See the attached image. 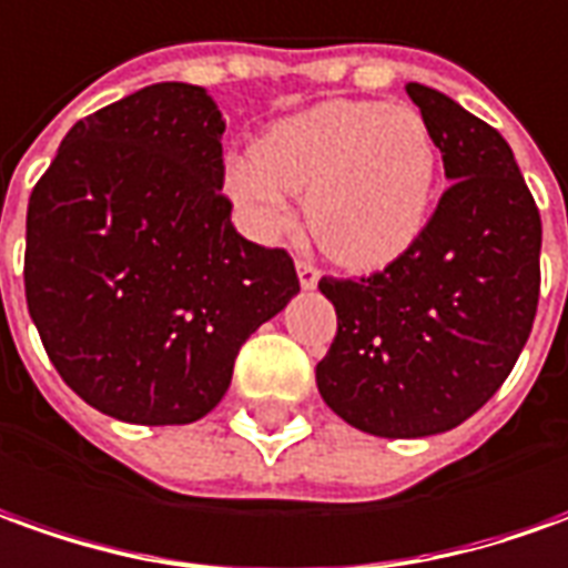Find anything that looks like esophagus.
<instances>
[{
	"mask_svg": "<svg viewBox=\"0 0 568 568\" xmlns=\"http://www.w3.org/2000/svg\"><path fill=\"white\" fill-rule=\"evenodd\" d=\"M296 275H300V287H303V291H312V287L318 284L322 272H318V265H312L308 260H300L296 262Z\"/></svg>",
	"mask_w": 568,
	"mask_h": 568,
	"instance_id": "obj_1",
	"label": "esophagus"
}]
</instances>
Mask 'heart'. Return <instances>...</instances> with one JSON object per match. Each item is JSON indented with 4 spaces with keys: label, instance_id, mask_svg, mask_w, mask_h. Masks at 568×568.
<instances>
[{
    "label": "heart",
    "instance_id": "heart-1",
    "mask_svg": "<svg viewBox=\"0 0 568 568\" xmlns=\"http://www.w3.org/2000/svg\"><path fill=\"white\" fill-rule=\"evenodd\" d=\"M439 148L424 113L383 101H324L284 116L225 170V191L256 237L291 225L287 194H306V225L327 256L377 268L408 250L433 210Z\"/></svg>",
    "mask_w": 568,
    "mask_h": 568
}]
</instances>
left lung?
Masks as SVG:
<instances>
[{
  "label": "left lung",
  "instance_id": "left-lung-1",
  "mask_svg": "<svg viewBox=\"0 0 568 568\" xmlns=\"http://www.w3.org/2000/svg\"><path fill=\"white\" fill-rule=\"evenodd\" d=\"M405 92L452 185L383 272L318 281L336 308L318 393L383 439L436 436L483 408L514 371L541 291V216L510 144L429 85Z\"/></svg>",
  "mask_w": 568,
  "mask_h": 568
}]
</instances>
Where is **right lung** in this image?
<instances>
[{
  "label": "right lung",
  "mask_w": 568,
  "mask_h": 568,
  "mask_svg": "<svg viewBox=\"0 0 568 568\" xmlns=\"http://www.w3.org/2000/svg\"><path fill=\"white\" fill-rule=\"evenodd\" d=\"M222 132L206 89L158 82L80 120L30 194V318L108 417L201 420L246 336L300 293L287 250L234 232Z\"/></svg>",
  "instance_id": "right-lung-1"
}]
</instances>
